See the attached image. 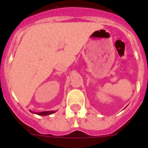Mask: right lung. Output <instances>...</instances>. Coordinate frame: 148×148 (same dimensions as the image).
<instances>
[{
  "instance_id": "right-lung-1",
  "label": "right lung",
  "mask_w": 148,
  "mask_h": 148,
  "mask_svg": "<svg viewBox=\"0 0 148 148\" xmlns=\"http://www.w3.org/2000/svg\"><path fill=\"white\" fill-rule=\"evenodd\" d=\"M54 111H48V112H36L37 114L38 115H41V116H44V115H49V114H53L54 113Z\"/></svg>"
}]
</instances>
